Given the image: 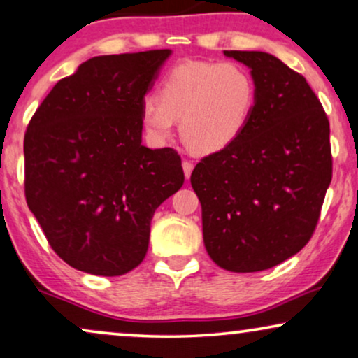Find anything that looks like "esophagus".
Segmentation results:
<instances>
[{"label":"esophagus","mask_w":358,"mask_h":358,"mask_svg":"<svg viewBox=\"0 0 358 358\" xmlns=\"http://www.w3.org/2000/svg\"><path fill=\"white\" fill-rule=\"evenodd\" d=\"M193 169H194L193 162H189V160H183V171H185V176H187V178H189V176H192V171H193Z\"/></svg>","instance_id":"34e87169"}]
</instances>
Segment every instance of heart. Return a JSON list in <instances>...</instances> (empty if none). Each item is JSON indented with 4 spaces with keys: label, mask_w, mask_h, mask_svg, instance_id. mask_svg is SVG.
<instances>
[{
    "label": "heart",
    "mask_w": 358,
    "mask_h": 358,
    "mask_svg": "<svg viewBox=\"0 0 358 358\" xmlns=\"http://www.w3.org/2000/svg\"><path fill=\"white\" fill-rule=\"evenodd\" d=\"M252 75L232 62L188 60L171 66L147 96L139 117L152 141L170 139L175 121L194 154L224 150L245 129L255 106Z\"/></svg>",
    "instance_id": "obj_1"
}]
</instances>
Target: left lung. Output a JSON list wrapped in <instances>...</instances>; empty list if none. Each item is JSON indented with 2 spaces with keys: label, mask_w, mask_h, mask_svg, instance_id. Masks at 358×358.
<instances>
[{
  "label": "left lung",
  "mask_w": 358,
  "mask_h": 358,
  "mask_svg": "<svg viewBox=\"0 0 358 358\" xmlns=\"http://www.w3.org/2000/svg\"><path fill=\"white\" fill-rule=\"evenodd\" d=\"M252 70L255 106L242 134L192 173L203 239L224 270L250 273L298 254L332 180L329 119L306 78L266 52L224 50Z\"/></svg>",
  "instance_id": "1"
}]
</instances>
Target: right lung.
<instances>
[{"label":"right lung","instance_id":"1","mask_svg":"<svg viewBox=\"0 0 358 358\" xmlns=\"http://www.w3.org/2000/svg\"><path fill=\"white\" fill-rule=\"evenodd\" d=\"M169 55L93 57L57 82L27 124V206L55 254L85 273L134 270L155 209L185 182L178 152L142 145L141 104Z\"/></svg>","mask_w":358,"mask_h":358}]
</instances>
